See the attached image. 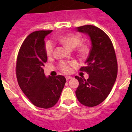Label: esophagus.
I'll use <instances>...</instances> for the list:
<instances>
[{"mask_svg":"<svg viewBox=\"0 0 132 132\" xmlns=\"http://www.w3.org/2000/svg\"><path fill=\"white\" fill-rule=\"evenodd\" d=\"M72 78V77H70V76H66V80H69V79H71Z\"/></svg>","mask_w":132,"mask_h":132,"instance_id":"34e87169","label":"esophagus"}]
</instances>
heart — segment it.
Masks as SVG:
<instances>
[{"mask_svg":"<svg viewBox=\"0 0 132 132\" xmlns=\"http://www.w3.org/2000/svg\"><path fill=\"white\" fill-rule=\"evenodd\" d=\"M59 41L61 43L65 45L69 49H74L77 46L80 44L81 39L78 36L75 34H69L60 37L59 38ZM46 53L47 56H51L53 51V43L51 41H48L46 42L45 46ZM80 52H84L86 51L85 46H81L79 48ZM76 65L75 62H62L60 63V68L61 70L65 73H69L72 70V67Z\"/></svg>","mask_w":132,"mask_h":132,"instance_id":"heart-1","label":"heart"}]
</instances>
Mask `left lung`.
Returning <instances> with one entry per match:
<instances>
[{"label":"left lung","instance_id":"obj_1","mask_svg":"<svg viewBox=\"0 0 132 132\" xmlns=\"http://www.w3.org/2000/svg\"><path fill=\"white\" fill-rule=\"evenodd\" d=\"M76 29L90 38L91 48L86 66L80 68L89 77L84 79L75 76L79 81L75 94L81 104L94 107L107 98L114 84L118 70L116 54L110 38L99 28L85 25Z\"/></svg>","mask_w":132,"mask_h":132}]
</instances>
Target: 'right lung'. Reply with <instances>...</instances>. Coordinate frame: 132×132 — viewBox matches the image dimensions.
Instances as JSON below:
<instances>
[{
    "label": "right lung",
    "mask_w": 132,
    "mask_h": 132,
    "mask_svg": "<svg viewBox=\"0 0 132 132\" xmlns=\"http://www.w3.org/2000/svg\"><path fill=\"white\" fill-rule=\"evenodd\" d=\"M51 32L29 34L20 48L16 62V77L22 91L34 105L45 109L57 103L66 83L62 75L46 77L42 68L47 61L44 38Z\"/></svg>",
    "instance_id": "right-lung-1"
}]
</instances>
